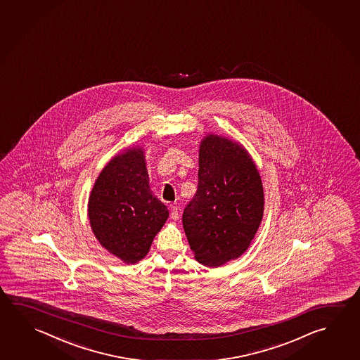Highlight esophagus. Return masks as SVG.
Masks as SVG:
<instances>
[{"instance_id":"34e87169","label":"esophagus","mask_w":360,"mask_h":360,"mask_svg":"<svg viewBox=\"0 0 360 360\" xmlns=\"http://www.w3.org/2000/svg\"><path fill=\"white\" fill-rule=\"evenodd\" d=\"M171 219L174 221L179 219V211H178L177 206H171Z\"/></svg>"}]
</instances>
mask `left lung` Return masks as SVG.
<instances>
[{"label":"left lung","mask_w":360,"mask_h":360,"mask_svg":"<svg viewBox=\"0 0 360 360\" xmlns=\"http://www.w3.org/2000/svg\"><path fill=\"white\" fill-rule=\"evenodd\" d=\"M198 165L183 229L195 259L219 266L240 257L254 239L263 217V186L245 149L217 135L202 141Z\"/></svg>","instance_id":"obj_1"}]
</instances>
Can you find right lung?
Here are the masks:
<instances>
[{
    "label": "right lung",
    "instance_id": "add662e5",
    "mask_svg": "<svg viewBox=\"0 0 360 360\" xmlns=\"http://www.w3.org/2000/svg\"><path fill=\"white\" fill-rule=\"evenodd\" d=\"M168 210L153 197L141 149L108 163L89 195V217L96 238L125 263L144 258L168 219Z\"/></svg>",
    "mask_w": 360,
    "mask_h": 360
}]
</instances>
